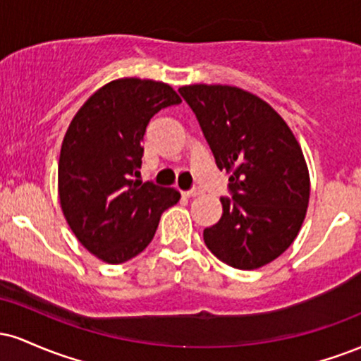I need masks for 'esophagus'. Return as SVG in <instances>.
Segmentation results:
<instances>
[{
    "instance_id": "34e87169",
    "label": "esophagus",
    "mask_w": 361,
    "mask_h": 361,
    "mask_svg": "<svg viewBox=\"0 0 361 361\" xmlns=\"http://www.w3.org/2000/svg\"><path fill=\"white\" fill-rule=\"evenodd\" d=\"M202 190L200 188H192V190H186V192H183L185 197H197V195H200Z\"/></svg>"
}]
</instances>
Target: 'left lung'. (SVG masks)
I'll list each match as a JSON object with an SVG mask.
<instances>
[{"mask_svg": "<svg viewBox=\"0 0 361 361\" xmlns=\"http://www.w3.org/2000/svg\"><path fill=\"white\" fill-rule=\"evenodd\" d=\"M180 94L193 110L219 169L231 173L222 217L204 231L212 255L238 270L271 263L299 234L310 181L302 149L285 120L235 86L190 85Z\"/></svg>", "mask_w": 361, "mask_h": 361, "instance_id": "obj_1", "label": "left lung"}]
</instances>
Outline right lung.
Wrapping results in <instances>:
<instances>
[{
    "instance_id": "obj_1",
    "label": "right lung",
    "mask_w": 361,
    "mask_h": 361,
    "mask_svg": "<svg viewBox=\"0 0 361 361\" xmlns=\"http://www.w3.org/2000/svg\"><path fill=\"white\" fill-rule=\"evenodd\" d=\"M181 98L166 82L123 78L93 93L62 140L59 200L69 227L91 255L110 264L132 259L154 238L175 188L135 180L146 127Z\"/></svg>"
}]
</instances>
